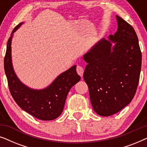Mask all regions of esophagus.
<instances>
[{
	"instance_id": "obj_1",
	"label": "esophagus",
	"mask_w": 147,
	"mask_h": 147,
	"mask_svg": "<svg viewBox=\"0 0 147 147\" xmlns=\"http://www.w3.org/2000/svg\"><path fill=\"white\" fill-rule=\"evenodd\" d=\"M76 71H77V73L78 75H80L81 77L83 76L84 74V68L80 65H78L77 67H76Z\"/></svg>"
}]
</instances>
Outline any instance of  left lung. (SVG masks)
<instances>
[{
  "mask_svg": "<svg viewBox=\"0 0 147 147\" xmlns=\"http://www.w3.org/2000/svg\"><path fill=\"white\" fill-rule=\"evenodd\" d=\"M116 19L115 34L109 35V40H100L83 57L88 63L84 79L92 106L102 116L117 113L132 101L141 69L142 53L135 31L119 16Z\"/></svg>",
  "mask_w": 147,
  "mask_h": 147,
  "instance_id": "8db88e82",
  "label": "left lung"
}]
</instances>
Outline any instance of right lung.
I'll return each instance as SVG.
<instances>
[{"instance_id": "1", "label": "right lung", "mask_w": 147, "mask_h": 147, "mask_svg": "<svg viewBox=\"0 0 147 147\" xmlns=\"http://www.w3.org/2000/svg\"><path fill=\"white\" fill-rule=\"evenodd\" d=\"M23 23L13 29L7 42L4 59V67L8 85L13 99L20 108L42 120H52L61 115L67 94L73 86L80 80L76 72V65L63 72L45 89L33 90L19 80L14 71L11 59V41L13 34Z\"/></svg>"}]
</instances>
